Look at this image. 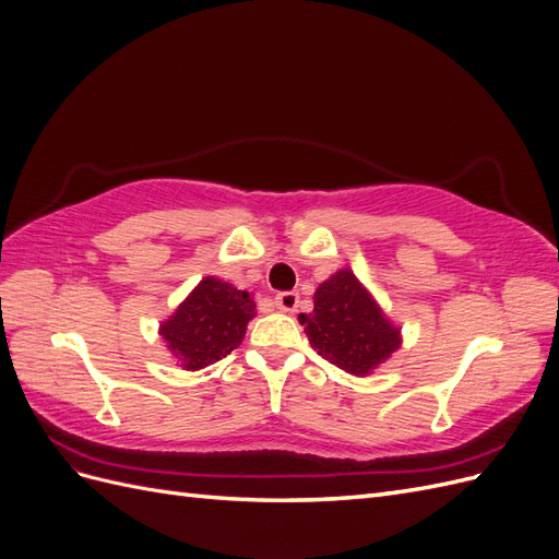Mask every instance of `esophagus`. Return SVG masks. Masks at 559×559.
<instances>
[{
  "label": "esophagus",
  "mask_w": 559,
  "mask_h": 559,
  "mask_svg": "<svg viewBox=\"0 0 559 559\" xmlns=\"http://www.w3.org/2000/svg\"><path fill=\"white\" fill-rule=\"evenodd\" d=\"M298 302H300V298H298L296 292H282V294H277V298H275V306H277L282 312H294V310L298 308Z\"/></svg>",
  "instance_id": "1"
}]
</instances>
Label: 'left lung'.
I'll return each instance as SVG.
<instances>
[{
  "label": "left lung",
  "instance_id": "1",
  "mask_svg": "<svg viewBox=\"0 0 559 559\" xmlns=\"http://www.w3.org/2000/svg\"><path fill=\"white\" fill-rule=\"evenodd\" d=\"M298 321L317 354L357 378L373 373L403 343L401 326L382 312L349 267L317 286L314 310Z\"/></svg>",
  "mask_w": 559,
  "mask_h": 559
}]
</instances>
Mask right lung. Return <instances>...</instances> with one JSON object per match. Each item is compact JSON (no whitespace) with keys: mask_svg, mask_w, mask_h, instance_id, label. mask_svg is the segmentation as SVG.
Returning <instances> with one entry per match:
<instances>
[{"mask_svg":"<svg viewBox=\"0 0 559 559\" xmlns=\"http://www.w3.org/2000/svg\"><path fill=\"white\" fill-rule=\"evenodd\" d=\"M253 317L251 294L210 275L179 302L158 333L183 370H200L238 347Z\"/></svg>","mask_w":559,"mask_h":559,"instance_id":"1","label":"right lung"}]
</instances>
